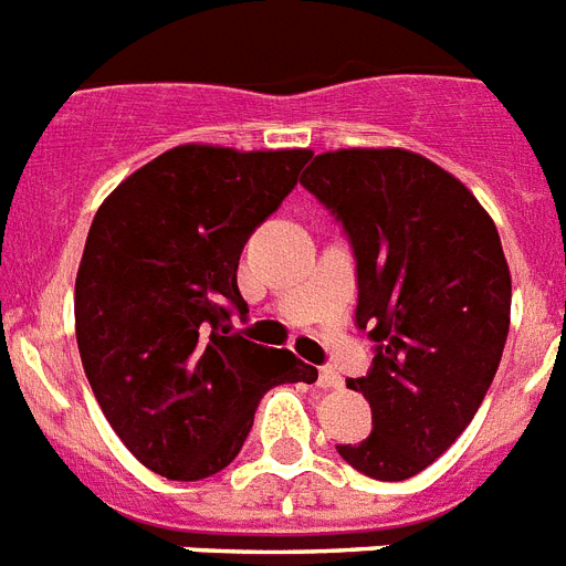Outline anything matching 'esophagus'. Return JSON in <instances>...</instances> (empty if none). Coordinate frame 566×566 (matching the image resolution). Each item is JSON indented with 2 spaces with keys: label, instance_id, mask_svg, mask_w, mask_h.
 Here are the masks:
<instances>
[{
  "label": "esophagus",
  "instance_id": "34e87169",
  "mask_svg": "<svg viewBox=\"0 0 566 566\" xmlns=\"http://www.w3.org/2000/svg\"><path fill=\"white\" fill-rule=\"evenodd\" d=\"M318 388H324V391H329V388H342V377H338L336 370L321 368L318 370Z\"/></svg>",
  "mask_w": 566,
  "mask_h": 566
}]
</instances>
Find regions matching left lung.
I'll return each instance as SVG.
<instances>
[{
  "label": "left lung",
  "instance_id": "8db88e82",
  "mask_svg": "<svg viewBox=\"0 0 566 566\" xmlns=\"http://www.w3.org/2000/svg\"><path fill=\"white\" fill-rule=\"evenodd\" d=\"M354 248L356 324L377 342L365 377L370 436L338 444L350 468L400 482L462 436L503 359L512 274L473 192L406 148H342L301 178Z\"/></svg>",
  "mask_w": 566,
  "mask_h": 566
}]
</instances>
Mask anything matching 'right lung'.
<instances>
[{
    "instance_id": "right-lung-1",
    "label": "right lung",
    "mask_w": 566,
    "mask_h": 566,
    "mask_svg": "<svg viewBox=\"0 0 566 566\" xmlns=\"http://www.w3.org/2000/svg\"><path fill=\"white\" fill-rule=\"evenodd\" d=\"M310 157L178 146L122 180L90 224L75 277L84 374L122 444L160 476L224 470L269 388L318 379L292 350L230 333L248 312L239 254Z\"/></svg>"
}]
</instances>
